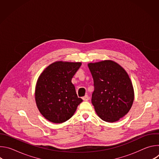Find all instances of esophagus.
Returning <instances> with one entry per match:
<instances>
[{
	"label": "esophagus",
	"mask_w": 159,
	"mask_h": 159,
	"mask_svg": "<svg viewBox=\"0 0 159 159\" xmlns=\"http://www.w3.org/2000/svg\"><path fill=\"white\" fill-rule=\"evenodd\" d=\"M89 97H88V96L87 95H85L83 98H82V99L84 100V101H88L89 100Z\"/></svg>",
	"instance_id": "1"
}]
</instances>
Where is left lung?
I'll return each instance as SVG.
<instances>
[{"label": "left lung", "instance_id": "obj_1", "mask_svg": "<svg viewBox=\"0 0 159 159\" xmlns=\"http://www.w3.org/2000/svg\"><path fill=\"white\" fill-rule=\"evenodd\" d=\"M94 80L92 104L98 116L103 121L114 123L125 116L134 101L131 79L118 63L102 60L88 63Z\"/></svg>", "mask_w": 159, "mask_h": 159}]
</instances>
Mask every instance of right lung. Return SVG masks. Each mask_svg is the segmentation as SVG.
I'll return each instance as SVG.
<instances>
[{"mask_svg": "<svg viewBox=\"0 0 159 159\" xmlns=\"http://www.w3.org/2000/svg\"><path fill=\"white\" fill-rule=\"evenodd\" d=\"M81 62L57 61L39 76L35 101L41 114L50 122L61 123L69 120L82 99L77 97L72 79Z\"/></svg>", "mask_w": 159, "mask_h": 159, "instance_id": "1", "label": "right lung"}]
</instances>
